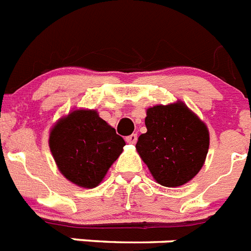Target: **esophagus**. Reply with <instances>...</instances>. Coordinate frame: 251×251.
Instances as JSON below:
<instances>
[{
    "instance_id": "obj_1",
    "label": "esophagus",
    "mask_w": 251,
    "mask_h": 251,
    "mask_svg": "<svg viewBox=\"0 0 251 251\" xmlns=\"http://www.w3.org/2000/svg\"><path fill=\"white\" fill-rule=\"evenodd\" d=\"M137 138H138L137 134L133 133V134H130V136L126 137V141H127V143H132V145H133V143L137 142Z\"/></svg>"
}]
</instances>
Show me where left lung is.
Instances as JSON below:
<instances>
[{
	"mask_svg": "<svg viewBox=\"0 0 251 251\" xmlns=\"http://www.w3.org/2000/svg\"><path fill=\"white\" fill-rule=\"evenodd\" d=\"M145 124L147 132L141 134L136 149L155 180L164 187L192 180L208 152L205 124L183 102L147 109Z\"/></svg>",
	"mask_w": 251,
	"mask_h": 251,
	"instance_id": "8db88e82",
	"label": "left lung"
}]
</instances>
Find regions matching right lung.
Instances as JSON below:
<instances>
[{"label":"right lung","instance_id":"1","mask_svg":"<svg viewBox=\"0 0 251 251\" xmlns=\"http://www.w3.org/2000/svg\"><path fill=\"white\" fill-rule=\"evenodd\" d=\"M126 142L95 110H75L53 127L49 147L59 171L82 188H95Z\"/></svg>","mask_w":251,"mask_h":251}]
</instances>
